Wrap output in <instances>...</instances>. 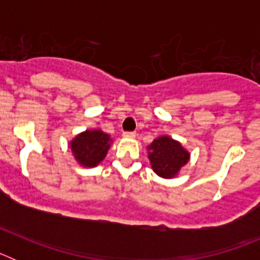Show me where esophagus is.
Here are the masks:
<instances>
[{"label": "esophagus", "instance_id": "1", "mask_svg": "<svg viewBox=\"0 0 260 260\" xmlns=\"http://www.w3.org/2000/svg\"><path fill=\"white\" fill-rule=\"evenodd\" d=\"M123 138H127V139H132V138H135V133H132V132L123 133Z\"/></svg>", "mask_w": 260, "mask_h": 260}]
</instances>
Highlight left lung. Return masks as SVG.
Here are the masks:
<instances>
[{
    "mask_svg": "<svg viewBox=\"0 0 260 260\" xmlns=\"http://www.w3.org/2000/svg\"><path fill=\"white\" fill-rule=\"evenodd\" d=\"M152 171L165 180L176 178L190 160V152L182 143L169 135H160L147 146Z\"/></svg>",
    "mask_w": 260,
    "mask_h": 260,
    "instance_id": "8db88e82",
    "label": "left lung"
}]
</instances>
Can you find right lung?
Masks as SVG:
<instances>
[{
	"mask_svg": "<svg viewBox=\"0 0 260 260\" xmlns=\"http://www.w3.org/2000/svg\"><path fill=\"white\" fill-rule=\"evenodd\" d=\"M113 139L102 128H88L75 135L69 147L77 164L83 168H95L103 161Z\"/></svg>",
	"mask_w": 260,
	"mask_h": 260,
	"instance_id": "1",
	"label": "right lung"
}]
</instances>
